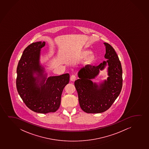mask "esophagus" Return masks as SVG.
<instances>
[{
	"label": "esophagus",
	"mask_w": 149,
	"mask_h": 149,
	"mask_svg": "<svg viewBox=\"0 0 149 149\" xmlns=\"http://www.w3.org/2000/svg\"><path fill=\"white\" fill-rule=\"evenodd\" d=\"M76 79V76L75 75H72L70 77V80L72 81H74Z\"/></svg>",
	"instance_id": "esophagus-1"
}]
</instances>
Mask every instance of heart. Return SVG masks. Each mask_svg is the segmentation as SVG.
Here are the masks:
<instances>
[{
	"label": "heart",
	"instance_id": "b5f03b06",
	"mask_svg": "<svg viewBox=\"0 0 149 149\" xmlns=\"http://www.w3.org/2000/svg\"><path fill=\"white\" fill-rule=\"evenodd\" d=\"M78 57L80 58L85 59V63L86 65H91L94 63L96 60V55L93 53H92L91 51L87 49H82L79 52L78 54Z\"/></svg>",
	"mask_w": 149,
	"mask_h": 149
}]
</instances>
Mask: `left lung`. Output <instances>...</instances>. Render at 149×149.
I'll use <instances>...</instances> for the list:
<instances>
[{
	"mask_svg": "<svg viewBox=\"0 0 149 149\" xmlns=\"http://www.w3.org/2000/svg\"><path fill=\"white\" fill-rule=\"evenodd\" d=\"M104 57L107 59L98 66L90 65L80 70L74 85L77 91L80 106L84 112L98 113L110 108L120 94L123 86L122 68L113 48L108 43ZM108 64L109 77L99 86L91 79L98 75L100 70Z\"/></svg>",
	"mask_w": 149,
	"mask_h": 149,
	"instance_id": "8db88e82",
	"label": "left lung"
}]
</instances>
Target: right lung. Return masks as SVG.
<instances>
[{
	"instance_id": "right-lung-1",
	"label": "right lung",
	"mask_w": 149,
	"mask_h": 149,
	"mask_svg": "<svg viewBox=\"0 0 149 149\" xmlns=\"http://www.w3.org/2000/svg\"><path fill=\"white\" fill-rule=\"evenodd\" d=\"M45 45V42H37L24 49L17 68L16 79L17 91L27 107L44 114L59 108L62 92L70 80L68 73L46 79L44 68L40 64L41 49Z\"/></svg>"
}]
</instances>
